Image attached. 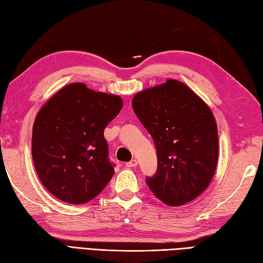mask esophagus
Returning <instances> with one entry per match:
<instances>
[{"instance_id":"esophagus-1","label":"esophagus","mask_w":263,"mask_h":263,"mask_svg":"<svg viewBox=\"0 0 263 263\" xmlns=\"http://www.w3.org/2000/svg\"><path fill=\"white\" fill-rule=\"evenodd\" d=\"M137 163H138V162H137V160H136V159H134V160H132V161L127 162V163H126V165H127L128 168H134V167H136Z\"/></svg>"}]
</instances>
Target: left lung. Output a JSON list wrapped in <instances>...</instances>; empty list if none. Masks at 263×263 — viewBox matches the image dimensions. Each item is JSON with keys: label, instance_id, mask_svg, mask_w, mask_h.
<instances>
[{"label": "left lung", "instance_id": "left-lung-1", "mask_svg": "<svg viewBox=\"0 0 263 263\" xmlns=\"http://www.w3.org/2000/svg\"><path fill=\"white\" fill-rule=\"evenodd\" d=\"M133 109L154 141L158 169L146 183L164 204L193 201L210 185L218 163L217 122L200 96L176 79L137 93Z\"/></svg>", "mask_w": 263, "mask_h": 263}]
</instances>
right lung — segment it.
Segmentation results:
<instances>
[{
    "label": "right lung",
    "mask_w": 263,
    "mask_h": 263,
    "mask_svg": "<svg viewBox=\"0 0 263 263\" xmlns=\"http://www.w3.org/2000/svg\"><path fill=\"white\" fill-rule=\"evenodd\" d=\"M122 108L120 96L83 83L61 88L43 105L33 127L31 154L45 189L71 204L98 196L115 174L104 129Z\"/></svg>",
    "instance_id": "right-lung-1"
}]
</instances>
